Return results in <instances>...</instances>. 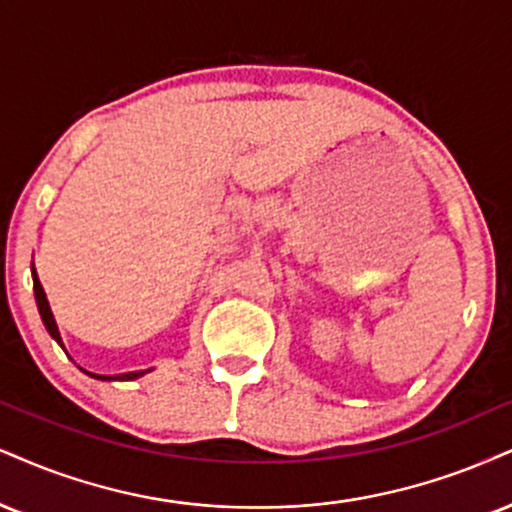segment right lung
Returning a JSON list of instances; mask_svg holds the SVG:
<instances>
[{
  "instance_id": "right-lung-1",
  "label": "right lung",
  "mask_w": 512,
  "mask_h": 512,
  "mask_svg": "<svg viewBox=\"0 0 512 512\" xmlns=\"http://www.w3.org/2000/svg\"><path fill=\"white\" fill-rule=\"evenodd\" d=\"M33 289H35V301H37V311H40L42 315V323L44 327H47V332L52 334V339H56V342L61 344L63 349V342H61V334H59V327H56V320H54V313L52 308H49V301H47V294H44V289L40 285V280H37V273L33 268ZM87 372V370H85ZM149 370H135V372H123V375H94V372H87V375L94 377V380H104V382H130V380H137V377L147 375Z\"/></svg>"
}]
</instances>
